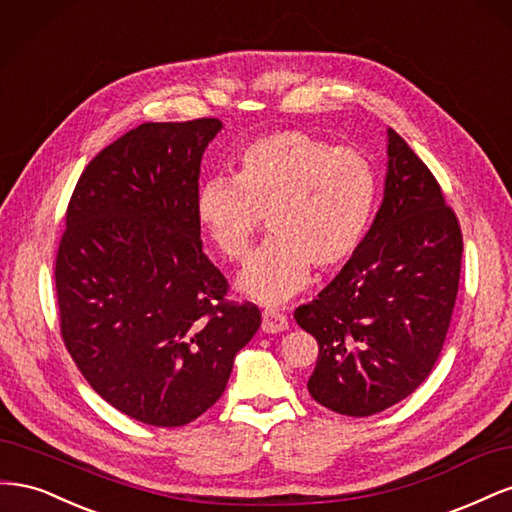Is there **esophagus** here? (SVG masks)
Instances as JSON below:
<instances>
[{
    "mask_svg": "<svg viewBox=\"0 0 512 512\" xmlns=\"http://www.w3.org/2000/svg\"><path fill=\"white\" fill-rule=\"evenodd\" d=\"M288 329V318L275 309L262 312V333H282Z\"/></svg>",
    "mask_w": 512,
    "mask_h": 512,
    "instance_id": "obj_1",
    "label": "esophagus"
}]
</instances>
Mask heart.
Segmentation results:
<instances>
[{"mask_svg":"<svg viewBox=\"0 0 512 512\" xmlns=\"http://www.w3.org/2000/svg\"><path fill=\"white\" fill-rule=\"evenodd\" d=\"M378 203V173L359 149L333 147L301 130L247 145L235 179L200 183L196 220L226 260H243L269 218L271 239L247 260L237 288L277 305L301 292L312 267H344L367 237Z\"/></svg>","mask_w":512,"mask_h":512,"instance_id":"1","label":"heart"}]
</instances>
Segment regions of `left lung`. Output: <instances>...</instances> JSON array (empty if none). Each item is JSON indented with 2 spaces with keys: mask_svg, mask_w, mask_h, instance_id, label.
Instances as JSON below:
<instances>
[{
  "mask_svg": "<svg viewBox=\"0 0 512 512\" xmlns=\"http://www.w3.org/2000/svg\"><path fill=\"white\" fill-rule=\"evenodd\" d=\"M461 230L438 181L386 130L382 205L356 254L294 320L318 342L307 391L320 406L369 416L425 382L459 288Z\"/></svg>",
  "mask_w": 512,
  "mask_h": 512,
  "instance_id": "left-lung-1",
  "label": "left lung"
}]
</instances>
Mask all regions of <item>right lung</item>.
Wrapping results in <instances>:
<instances>
[{"label":"right lung","mask_w":512,"mask_h":512,"mask_svg":"<svg viewBox=\"0 0 512 512\" xmlns=\"http://www.w3.org/2000/svg\"><path fill=\"white\" fill-rule=\"evenodd\" d=\"M220 119L143 123L76 183L55 286L61 337L104 401L156 427L192 423L226 389L260 327L224 299L196 220L200 160Z\"/></svg>","instance_id":"obj_1"}]
</instances>
